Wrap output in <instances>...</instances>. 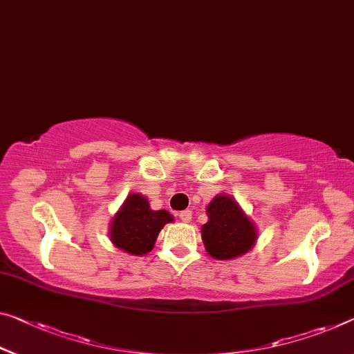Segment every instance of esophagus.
Returning a JSON list of instances; mask_svg holds the SVG:
<instances>
[{
  "label": "esophagus",
  "mask_w": 354,
  "mask_h": 354,
  "mask_svg": "<svg viewBox=\"0 0 354 354\" xmlns=\"http://www.w3.org/2000/svg\"><path fill=\"white\" fill-rule=\"evenodd\" d=\"M178 216H180V220H182L183 223H189V221L193 220L192 210H183V212H180V214H178Z\"/></svg>",
  "instance_id": "obj_1"
}]
</instances>
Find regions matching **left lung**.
Returning a JSON list of instances; mask_svg holds the SVG:
<instances>
[{
	"instance_id": "obj_1",
	"label": "left lung",
	"mask_w": 354,
	"mask_h": 354,
	"mask_svg": "<svg viewBox=\"0 0 354 354\" xmlns=\"http://www.w3.org/2000/svg\"><path fill=\"white\" fill-rule=\"evenodd\" d=\"M205 214L209 221L201 227V236L212 258L234 259L254 247L258 241L257 225L232 196L216 194L205 207Z\"/></svg>"
}]
</instances>
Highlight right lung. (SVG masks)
I'll list each match as a JSON object with an SVG mask.
<instances>
[{
	"mask_svg": "<svg viewBox=\"0 0 354 354\" xmlns=\"http://www.w3.org/2000/svg\"><path fill=\"white\" fill-rule=\"evenodd\" d=\"M174 216L167 210H151L149 199L140 193L127 196L109 226L111 242L122 252L142 257L155 247L156 237Z\"/></svg>",
	"mask_w": 354,
	"mask_h": 354,
	"instance_id": "right-lung-1",
	"label": "right lung"
}]
</instances>
